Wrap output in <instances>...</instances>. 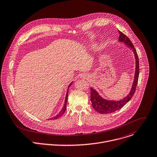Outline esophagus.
<instances>
[{"label": "esophagus", "instance_id": "esophagus-1", "mask_svg": "<svg viewBox=\"0 0 157 157\" xmlns=\"http://www.w3.org/2000/svg\"><path fill=\"white\" fill-rule=\"evenodd\" d=\"M81 77H82V78H86V75L85 74H84V75H81Z\"/></svg>", "mask_w": 157, "mask_h": 157}]
</instances>
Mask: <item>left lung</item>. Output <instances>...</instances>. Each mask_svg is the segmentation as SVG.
Returning a JSON list of instances; mask_svg holds the SVG:
<instances>
[{"label": "left lung", "mask_w": 157, "mask_h": 157, "mask_svg": "<svg viewBox=\"0 0 157 157\" xmlns=\"http://www.w3.org/2000/svg\"><path fill=\"white\" fill-rule=\"evenodd\" d=\"M120 36H119V40L121 42H123L124 44L129 45L131 47L135 55L136 58V73L134 76V80L132 84V86L129 94L124 97L123 99L120 101H109L102 98L97 93V92L94 90L93 88L90 87V101L92 102V105L94 109L101 113V114H105V113H110L116 112L121 109L126 103H128L134 95L137 84L138 82L139 75V57L137 54L136 50L135 49L132 42L130 39L122 32L118 30Z\"/></svg>", "instance_id": "8db88e82"}]
</instances>
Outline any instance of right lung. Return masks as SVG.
<instances>
[{
    "instance_id": "right-lung-1",
    "label": "right lung",
    "mask_w": 157,
    "mask_h": 157,
    "mask_svg": "<svg viewBox=\"0 0 157 157\" xmlns=\"http://www.w3.org/2000/svg\"><path fill=\"white\" fill-rule=\"evenodd\" d=\"M71 84H72V82L69 85V86H68V90H67V94H66V98H65V103H64V106H63V109H62V110L60 112V113L57 115H56L55 117H54V118H50V120H56V119H57V118H59L60 117H61V116H62L63 115V114L65 112V111H66V109H67V100H68V89H69V87H70V86L71 85Z\"/></svg>"
}]
</instances>
